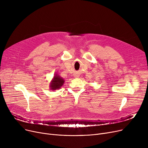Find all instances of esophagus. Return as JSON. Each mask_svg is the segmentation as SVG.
<instances>
[{
	"mask_svg": "<svg viewBox=\"0 0 148 148\" xmlns=\"http://www.w3.org/2000/svg\"><path fill=\"white\" fill-rule=\"evenodd\" d=\"M79 75H76V74H75L74 75V77H75V78H77V77H79Z\"/></svg>",
	"mask_w": 148,
	"mask_h": 148,
	"instance_id": "obj_1",
	"label": "esophagus"
}]
</instances>
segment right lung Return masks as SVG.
Segmentation results:
<instances>
[{
	"label": "right lung",
	"mask_w": 148,
	"mask_h": 148,
	"mask_svg": "<svg viewBox=\"0 0 148 148\" xmlns=\"http://www.w3.org/2000/svg\"><path fill=\"white\" fill-rule=\"evenodd\" d=\"M64 82L65 80L62 77L58 75V74H55L50 83L49 87L50 90H54L60 89V88L64 85Z\"/></svg>",
	"instance_id": "right-lung-1"
}]
</instances>
